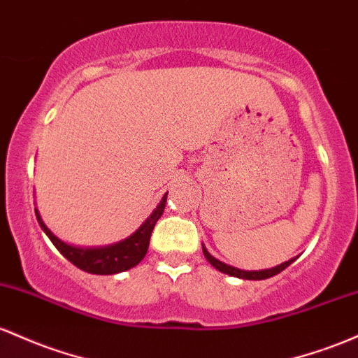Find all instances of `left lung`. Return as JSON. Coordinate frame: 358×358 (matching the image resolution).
Wrapping results in <instances>:
<instances>
[{
    "label": "left lung",
    "instance_id": "8db88e82",
    "mask_svg": "<svg viewBox=\"0 0 358 358\" xmlns=\"http://www.w3.org/2000/svg\"><path fill=\"white\" fill-rule=\"evenodd\" d=\"M203 254L208 259V262H210L213 267L218 268L220 272H223V274H228V275H233V277H240V279H248V280L268 279V277L277 275V274H279V272H282L284 268H287L292 262H294V259H291V260H289V262L280 264V266H277V267L267 268V271H240V268H235V267H231V266H227V264L220 262V260L215 259V257H213L210 252H208L204 247H203Z\"/></svg>",
    "mask_w": 358,
    "mask_h": 358
}]
</instances>
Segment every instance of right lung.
<instances>
[{
    "mask_svg": "<svg viewBox=\"0 0 358 358\" xmlns=\"http://www.w3.org/2000/svg\"><path fill=\"white\" fill-rule=\"evenodd\" d=\"M167 201V192L164 194L162 201L159 203V206L155 208L154 213L145 220V223L136 230L134 235L128 236L123 242H118L110 247H101V248H78L60 242L57 236L52 233L49 228L43 224L37 213V220L42 227V230L47 233V236L50 238V242L55 245V248L66 257L69 262L74 264L76 267H79L84 272H90V274H99V275H110V274H118V272L128 271V268L135 267L140 260L143 259L148 250V243H150L152 231H154L155 223L159 222V218L162 216L164 208H166Z\"/></svg>",
    "mask_w": 358,
    "mask_h": 358,
    "instance_id": "right-lung-1",
    "label": "right lung"
}]
</instances>
